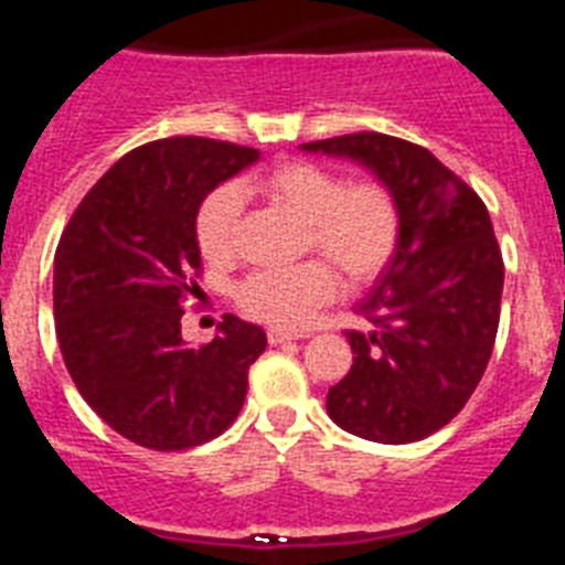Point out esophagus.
Returning a JSON list of instances; mask_svg holds the SVG:
<instances>
[{"label":"esophagus","instance_id":"1","mask_svg":"<svg viewBox=\"0 0 565 565\" xmlns=\"http://www.w3.org/2000/svg\"><path fill=\"white\" fill-rule=\"evenodd\" d=\"M291 339H302V337H299V333L277 331V328H271V331H268V342H271V344H282V342H291Z\"/></svg>","mask_w":565,"mask_h":565}]
</instances>
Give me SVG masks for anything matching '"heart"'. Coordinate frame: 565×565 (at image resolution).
<instances>
[{
	"label": "heart",
	"instance_id": "obj_1",
	"mask_svg": "<svg viewBox=\"0 0 565 565\" xmlns=\"http://www.w3.org/2000/svg\"><path fill=\"white\" fill-rule=\"evenodd\" d=\"M257 189L308 223L311 246L351 282H367L391 263L402 234V214L393 192L382 183H344L342 174L328 167L286 161L259 174ZM239 209L243 194L237 186L214 189L198 209L194 239L209 263L234 257ZM337 274L326 263H302L248 274L237 286V302L248 317L294 331L337 297Z\"/></svg>",
	"mask_w": 565,
	"mask_h": 565
}]
</instances>
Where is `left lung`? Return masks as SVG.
<instances>
[{"instance_id": "8db88e82", "label": "left lung", "mask_w": 565, "mask_h": 565, "mask_svg": "<svg viewBox=\"0 0 565 565\" xmlns=\"http://www.w3.org/2000/svg\"><path fill=\"white\" fill-rule=\"evenodd\" d=\"M299 149L367 169L402 214L391 263L356 302L371 331L344 333L353 364L328 391V416L367 441H422L461 413L492 356L503 259L487 206L430 149L393 135Z\"/></svg>"}]
</instances>
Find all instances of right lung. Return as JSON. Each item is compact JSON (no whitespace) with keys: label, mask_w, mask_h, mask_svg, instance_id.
<instances>
[{"label":"right lung","mask_w":565,"mask_h":565,"mask_svg":"<svg viewBox=\"0 0 565 565\" xmlns=\"http://www.w3.org/2000/svg\"><path fill=\"white\" fill-rule=\"evenodd\" d=\"M259 161L252 147L163 138L124 154L70 217L53 259L56 337L84 402L129 441L186 450L221 436L246 402L266 331L226 313L209 344L183 339L198 291V209Z\"/></svg>","instance_id":"add662e5"}]
</instances>
